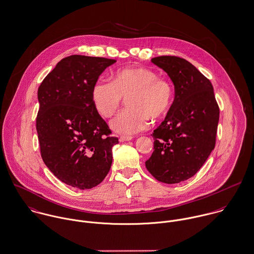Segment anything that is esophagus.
<instances>
[{
  "label": "esophagus",
  "instance_id": "esophagus-1",
  "mask_svg": "<svg viewBox=\"0 0 254 254\" xmlns=\"http://www.w3.org/2000/svg\"><path fill=\"white\" fill-rule=\"evenodd\" d=\"M131 139H132L131 136H127V135L120 136V141L121 142H126V141H128V140H131Z\"/></svg>",
  "mask_w": 254,
  "mask_h": 254
}]
</instances>
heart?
Listing matches in <instances>:
<instances>
[{
    "label": "heart",
    "mask_w": 254,
    "mask_h": 254,
    "mask_svg": "<svg viewBox=\"0 0 254 254\" xmlns=\"http://www.w3.org/2000/svg\"><path fill=\"white\" fill-rule=\"evenodd\" d=\"M128 106L111 122V128L122 134H134L143 130L153 119L164 116L170 109L174 90L172 84L146 67L117 70L112 81L97 79L91 90L92 103L104 118L115 114L127 97Z\"/></svg>",
    "instance_id": "obj_1"
}]
</instances>
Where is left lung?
<instances>
[{
	"label": "left lung",
	"instance_id": "obj_1",
	"mask_svg": "<svg viewBox=\"0 0 254 254\" xmlns=\"http://www.w3.org/2000/svg\"><path fill=\"white\" fill-rule=\"evenodd\" d=\"M151 62L171 78L175 99L153 131L145 166L157 181L179 184L194 176L214 149L220 111L210 80L189 61L160 56Z\"/></svg>",
	"mask_w": 254,
	"mask_h": 254
}]
</instances>
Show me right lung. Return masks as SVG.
I'll return each mask as SVG.
<instances>
[{
	"label": "right lung",
	"mask_w": 254,
	"mask_h": 254,
	"mask_svg": "<svg viewBox=\"0 0 254 254\" xmlns=\"http://www.w3.org/2000/svg\"><path fill=\"white\" fill-rule=\"evenodd\" d=\"M115 60L72 55L60 61L38 88L36 129L45 165L63 183L79 190L108 175L112 148L108 125L91 98L94 82Z\"/></svg>",
	"instance_id": "obj_1"
}]
</instances>
